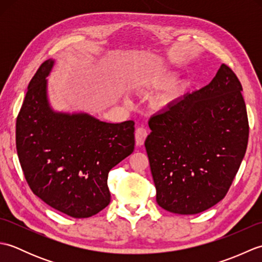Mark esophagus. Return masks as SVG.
<instances>
[{
    "label": "esophagus",
    "mask_w": 262,
    "mask_h": 262,
    "mask_svg": "<svg viewBox=\"0 0 262 262\" xmlns=\"http://www.w3.org/2000/svg\"><path fill=\"white\" fill-rule=\"evenodd\" d=\"M147 137V130L144 127H138L135 132V141L137 146L144 145V142H145Z\"/></svg>",
    "instance_id": "34e87169"
}]
</instances>
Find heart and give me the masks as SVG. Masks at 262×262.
<instances>
[{
    "mask_svg": "<svg viewBox=\"0 0 262 262\" xmlns=\"http://www.w3.org/2000/svg\"><path fill=\"white\" fill-rule=\"evenodd\" d=\"M172 75H165L162 76L161 79H159L158 83L161 86H164L168 84V83L171 81ZM187 89V82L182 79H178L174 80L173 82L166 89L165 92L162 94V97L160 98V105L161 107H169V105L173 104L179 100L183 93H185Z\"/></svg>",
    "mask_w": 262,
    "mask_h": 262,
    "instance_id": "heart-1",
    "label": "heart"
}]
</instances>
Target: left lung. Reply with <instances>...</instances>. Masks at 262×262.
<instances>
[{"instance_id":"8db88e82","label":"left lung","mask_w":262,"mask_h":262,"mask_svg":"<svg viewBox=\"0 0 262 262\" xmlns=\"http://www.w3.org/2000/svg\"><path fill=\"white\" fill-rule=\"evenodd\" d=\"M241 91L234 72L222 64L209 84L148 120L145 148L163 209L193 215L225 197L248 145Z\"/></svg>"}]
</instances>
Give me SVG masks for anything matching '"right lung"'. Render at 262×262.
<instances>
[{
	"label": "right lung",
	"instance_id": "obj_1",
	"mask_svg": "<svg viewBox=\"0 0 262 262\" xmlns=\"http://www.w3.org/2000/svg\"><path fill=\"white\" fill-rule=\"evenodd\" d=\"M47 59L33 75L16 118V151L32 192L74 219L98 214L110 203L108 173L130 155L135 122L113 124L86 113L55 111Z\"/></svg>",
	"mask_w": 262,
	"mask_h": 262
}]
</instances>
